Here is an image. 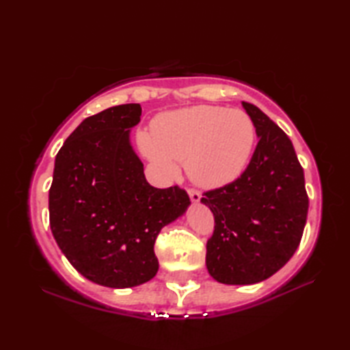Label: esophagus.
Returning <instances> with one entry per match:
<instances>
[{"label":"esophagus","mask_w":350,"mask_h":350,"mask_svg":"<svg viewBox=\"0 0 350 350\" xmlns=\"http://www.w3.org/2000/svg\"><path fill=\"white\" fill-rule=\"evenodd\" d=\"M188 194H189L191 202H194V203H198L200 198H202V194H200V191H197V189H189Z\"/></svg>","instance_id":"obj_1"}]
</instances>
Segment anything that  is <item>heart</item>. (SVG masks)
Here are the masks:
<instances>
[{"label":"heart","instance_id":"obj_1","mask_svg":"<svg viewBox=\"0 0 350 350\" xmlns=\"http://www.w3.org/2000/svg\"><path fill=\"white\" fill-rule=\"evenodd\" d=\"M254 137V124L245 111L197 105L159 114L152 123V135L139 132L138 143L167 173L177 171L174 159H187L192 182L218 188L247 167Z\"/></svg>","mask_w":350,"mask_h":350}]
</instances>
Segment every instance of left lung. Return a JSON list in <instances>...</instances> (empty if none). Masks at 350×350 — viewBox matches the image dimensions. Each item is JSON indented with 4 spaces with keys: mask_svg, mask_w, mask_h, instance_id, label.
I'll list each match as a JSON object with an SVG mask.
<instances>
[{
    "mask_svg": "<svg viewBox=\"0 0 350 350\" xmlns=\"http://www.w3.org/2000/svg\"><path fill=\"white\" fill-rule=\"evenodd\" d=\"M258 143L241 177L207 191L215 218L206 266L222 284H256L280 271L299 247L307 222L304 170L292 141L262 109L242 102Z\"/></svg>",
    "mask_w": 350,
    "mask_h": 350,
    "instance_id": "left-lung-1",
    "label": "left lung"
}]
</instances>
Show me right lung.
I'll return each mask as SVG.
<instances>
[{
    "label": "right lung",
    "instance_id": "1",
    "mask_svg": "<svg viewBox=\"0 0 350 350\" xmlns=\"http://www.w3.org/2000/svg\"><path fill=\"white\" fill-rule=\"evenodd\" d=\"M139 103L87 117L57 153L49 189V224L62 252L96 284L126 288L159 269L154 241L191 204L179 187L153 188L129 132Z\"/></svg>",
    "mask_w": 350,
    "mask_h": 350
}]
</instances>
